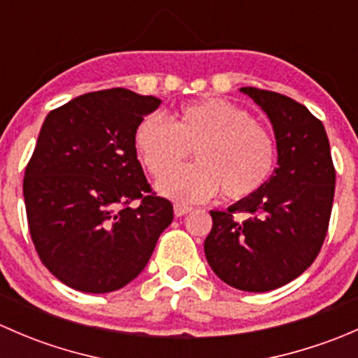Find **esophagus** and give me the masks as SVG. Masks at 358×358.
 Instances as JSON below:
<instances>
[{"label":"esophagus","instance_id":"1","mask_svg":"<svg viewBox=\"0 0 358 358\" xmlns=\"http://www.w3.org/2000/svg\"><path fill=\"white\" fill-rule=\"evenodd\" d=\"M192 211V208L190 206H185V204H175V216H183L187 215V213Z\"/></svg>","mask_w":358,"mask_h":358}]
</instances>
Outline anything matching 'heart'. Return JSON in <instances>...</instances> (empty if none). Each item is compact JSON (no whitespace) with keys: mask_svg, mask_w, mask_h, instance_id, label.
Returning <instances> with one entry per match:
<instances>
[{"mask_svg":"<svg viewBox=\"0 0 358 358\" xmlns=\"http://www.w3.org/2000/svg\"><path fill=\"white\" fill-rule=\"evenodd\" d=\"M135 149L156 178L194 150L196 165L171 171L159 182L166 197L180 202L206 201L218 189L227 199H246L268 182L275 164V142L268 129L222 99L187 103L173 122L147 115L135 129Z\"/></svg>","mask_w":358,"mask_h":358,"instance_id":"heart-1","label":"heart"}]
</instances>
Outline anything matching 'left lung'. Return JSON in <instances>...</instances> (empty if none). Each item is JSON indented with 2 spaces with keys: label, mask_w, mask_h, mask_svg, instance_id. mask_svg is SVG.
<instances>
[{
  "label": "left lung",
  "mask_w": 358,
  "mask_h": 358,
  "mask_svg": "<svg viewBox=\"0 0 358 358\" xmlns=\"http://www.w3.org/2000/svg\"><path fill=\"white\" fill-rule=\"evenodd\" d=\"M241 92L272 121L279 166L251 197L211 211L204 255L225 284L265 292L315 262L329 229L336 169L322 121L305 106L268 90L244 86Z\"/></svg>",
  "instance_id": "1"
}]
</instances>
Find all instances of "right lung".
Returning a JSON list of instances; mask_svg holds the SVG:
<instances>
[{
  "label": "right lung",
  "instance_id": "right-lung-1",
  "mask_svg": "<svg viewBox=\"0 0 358 358\" xmlns=\"http://www.w3.org/2000/svg\"><path fill=\"white\" fill-rule=\"evenodd\" d=\"M159 106L131 90H102L43 122L25 166V213L41 263L72 289L124 287L173 222V204L150 189L135 149L136 126Z\"/></svg>",
  "mask_w": 358,
  "mask_h": 358
}]
</instances>
